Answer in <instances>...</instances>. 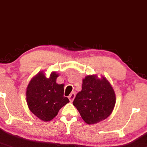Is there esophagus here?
Wrapping results in <instances>:
<instances>
[{"mask_svg": "<svg viewBox=\"0 0 147 147\" xmlns=\"http://www.w3.org/2000/svg\"><path fill=\"white\" fill-rule=\"evenodd\" d=\"M75 93H71L69 96V99L70 102H73L74 98H75Z\"/></svg>", "mask_w": 147, "mask_h": 147, "instance_id": "esophagus-1", "label": "esophagus"}]
</instances>
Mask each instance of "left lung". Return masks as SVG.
Masks as SVG:
<instances>
[{
    "label": "left lung",
    "mask_w": 147,
    "mask_h": 147,
    "mask_svg": "<svg viewBox=\"0 0 147 147\" xmlns=\"http://www.w3.org/2000/svg\"><path fill=\"white\" fill-rule=\"evenodd\" d=\"M115 104L113 87L104 77L87 76L82 80V90L78 92L73 105L86 123L96 124L110 115Z\"/></svg>",
    "instance_id": "obj_1"
}]
</instances>
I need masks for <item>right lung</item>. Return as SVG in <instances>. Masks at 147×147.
<instances>
[{
	"label": "right lung",
	"mask_w": 147,
	"mask_h": 147,
	"mask_svg": "<svg viewBox=\"0 0 147 147\" xmlns=\"http://www.w3.org/2000/svg\"><path fill=\"white\" fill-rule=\"evenodd\" d=\"M58 74H51L46 78L38 73L30 81L27 88L26 98L30 111L43 121H49L58 114L59 110L69 102L64 96V85L56 83Z\"/></svg>",
	"instance_id": "right-lung-1"
}]
</instances>
